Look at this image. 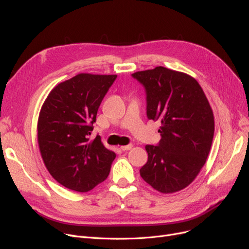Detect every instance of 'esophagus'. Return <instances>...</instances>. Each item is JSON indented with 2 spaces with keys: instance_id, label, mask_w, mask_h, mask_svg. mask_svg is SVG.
<instances>
[{
  "instance_id": "obj_1",
  "label": "esophagus",
  "mask_w": 249,
  "mask_h": 249,
  "mask_svg": "<svg viewBox=\"0 0 249 249\" xmlns=\"http://www.w3.org/2000/svg\"><path fill=\"white\" fill-rule=\"evenodd\" d=\"M132 147H133V145H132V144H129V145H124V146H120V149L124 150V152H126V150H130Z\"/></svg>"
}]
</instances>
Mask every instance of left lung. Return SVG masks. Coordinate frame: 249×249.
<instances>
[{
    "label": "left lung",
    "instance_id": "obj_1",
    "mask_svg": "<svg viewBox=\"0 0 249 249\" xmlns=\"http://www.w3.org/2000/svg\"><path fill=\"white\" fill-rule=\"evenodd\" d=\"M144 86L148 119L159 120L161 140L146 145L140 176L155 190L175 193L189 186L209 156L214 136L213 110L198 82L163 66L134 72Z\"/></svg>",
    "mask_w": 249,
    "mask_h": 249
}]
</instances>
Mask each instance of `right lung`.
<instances>
[{
	"mask_svg": "<svg viewBox=\"0 0 249 249\" xmlns=\"http://www.w3.org/2000/svg\"><path fill=\"white\" fill-rule=\"evenodd\" d=\"M116 74L79 73L52 89L39 112L37 140L47 169L59 184L87 192L109 176L115 153L90 140L97 110Z\"/></svg>",
	"mask_w": 249,
	"mask_h": 249,
	"instance_id": "1",
	"label": "right lung"
}]
</instances>
